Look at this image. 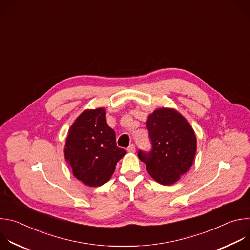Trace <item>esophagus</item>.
I'll use <instances>...</instances> for the list:
<instances>
[{
  "mask_svg": "<svg viewBox=\"0 0 250 250\" xmlns=\"http://www.w3.org/2000/svg\"><path fill=\"white\" fill-rule=\"evenodd\" d=\"M127 151L130 152V153H134V152H135V146H134V145H130V146L127 147Z\"/></svg>",
  "mask_w": 250,
  "mask_h": 250,
  "instance_id": "34e87169",
  "label": "esophagus"
}]
</instances>
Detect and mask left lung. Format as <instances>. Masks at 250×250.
<instances>
[{
	"label": "left lung",
	"mask_w": 250,
	"mask_h": 250,
	"mask_svg": "<svg viewBox=\"0 0 250 250\" xmlns=\"http://www.w3.org/2000/svg\"><path fill=\"white\" fill-rule=\"evenodd\" d=\"M152 150L138 151L153 179L162 185H172L187 173L195 159L197 138L189 122L175 109L159 108L146 122Z\"/></svg>",
	"instance_id": "8db88e82"
}]
</instances>
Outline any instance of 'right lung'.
<instances>
[{
  "instance_id": "right-lung-1",
  "label": "right lung",
  "mask_w": 250,
  "mask_h": 250,
  "mask_svg": "<svg viewBox=\"0 0 250 250\" xmlns=\"http://www.w3.org/2000/svg\"><path fill=\"white\" fill-rule=\"evenodd\" d=\"M126 151L117 146L116 133L105 120V109L85 110L71 125L64 157L74 176L85 185L108 182Z\"/></svg>"
}]
</instances>
